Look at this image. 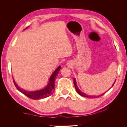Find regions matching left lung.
<instances>
[{
    "label": "left lung",
    "instance_id": "obj_1",
    "mask_svg": "<svg viewBox=\"0 0 127 127\" xmlns=\"http://www.w3.org/2000/svg\"><path fill=\"white\" fill-rule=\"evenodd\" d=\"M116 79L115 80V82H116ZM115 82H114V83H113V84L112 86H113L114 85V83H115ZM74 85H75V88H76V90L77 92V93H78L80 95H81V96H84V97H99V96H101L102 95H103L105 93H103V94H101V95H98V96H94V95L91 96V95H87V94H85V93H84V92H82L81 91H80V90L79 89L78 86H77V83H76V82L75 78H74ZM105 93H106V92H105Z\"/></svg>",
    "mask_w": 127,
    "mask_h": 127
}]
</instances>
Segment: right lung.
I'll return each instance as SVG.
<instances>
[{
  "mask_svg": "<svg viewBox=\"0 0 127 127\" xmlns=\"http://www.w3.org/2000/svg\"><path fill=\"white\" fill-rule=\"evenodd\" d=\"M29 27V26H28ZM28 27H27L24 30H26L28 28ZM61 69V66H59L52 73V74L50 77L49 79V82L47 84V85H46L45 87L43 89H41L40 90L37 91H29L24 90L22 88H20V86H18L17 84L15 82V80L13 78V82L15 84V86L17 88V89L21 92V93L24 94L26 96L29 97V98H31L33 99H39L41 98H44L49 96L50 95L52 94L53 92L55 91V83L56 78L57 76H58V72L60 71V69Z\"/></svg>",
  "mask_w": 127,
  "mask_h": 127,
  "instance_id": "1",
  "label": "right lung"
}]
</instances>
